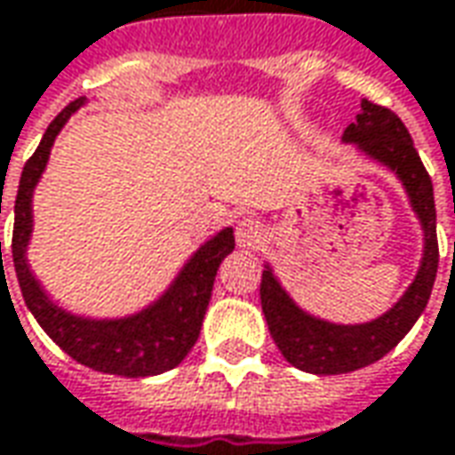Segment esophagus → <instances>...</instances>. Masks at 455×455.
<instances>
[{"label":"esophagus","instance_id":"1","mask_svg":"<svg viewBox=\"0 0 455 455\" xmlns=\"http://www.w3.org/2000/svg\"><path fill=\"white\" fill-rule=\"evenodd\" d=\"M235 240L237 245L245 250H258L265 243V228L263 222L255 218H245L235 225Z\"/></svg>","mask_w":455,"mask_h":455}]
</instances>
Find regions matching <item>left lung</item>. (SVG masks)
<instances>
[{
	"instance_id": "8db88e82",
	"label": "left lung",
	"mask_w": 455,
	"mask_h": 455,
	"mask_svg": "<svg viewBox=\"0 0 455 455\" xmlns=\"http://www.w3.org/2000/svg\"><path fill=\"white\" fill-rule=\"evenodd\" d=\"M343 142L358 145L371 160L386 164L403 182L413 212L423 228V260L416 280L395 306L380 318L358 325H338L313 318L292 303L273 275L270 265L260 280V303L270 335L285 361L315 376H338L365 368L391 353L428 306L438 270L434 182L420 163L401 117L388 107L361 102V115L343 132Z\"/></svg>"
}]
</instances>
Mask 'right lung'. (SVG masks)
I'll return each instance as SVG.
<instances>
[{
    "instance_id": "1",
    "label": "right lung",
    "mask_w": 455,
    "mask_h": 455,
    "mask_svg": "<svg viewBox=\"0 0 455 455\" xmlns=\"http://www.w3.org/2000/svg\"><path fill=\"white\" fill-rule=\"evenodd\" d=\"M82 105L84 100H75L52 120L39 148L21 170L20 190L14 200V233H12V260H14L17 280L24 303L32 310L36 323L67 355L100 373L124 378L157 376L180 365L195 346L212 295L218 267L225 260V255L235 250L233 228H225L215 237H210L185 263L163 298L130 318H79L67 313L64 307L54 306L27 263V245L32 235V192L47 167L54 137L60 135L64 122Z\"/></svg>"
}]
</instances>
